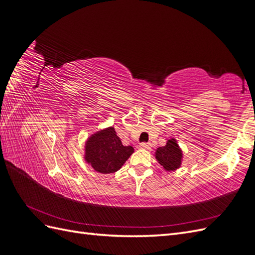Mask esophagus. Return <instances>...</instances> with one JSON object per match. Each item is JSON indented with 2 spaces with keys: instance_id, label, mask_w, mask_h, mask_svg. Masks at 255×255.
Listing matches in <instances>:
<instances>
[{
  "instance_id": "obj_1",
  "label": "esophagus",
  "mask_w": 255,
  "mask_h": 255,
  "mask_svg": "<svg viewBox=\"0 0 255 255\" xmlns=\"http://www.w3.org/2000/svg\"><path fill=\"white\" fill-rule=\"evenodd\" d=\"M140 148H141V149H143V150H149V149L151 148V145H150V143H145V142H143V143H141V144H140Z\"/></svg>"
}]
</instances>
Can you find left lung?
<instances>
[{
  "label": "left lung",
  "mask_w": 255,
  "mask_h": 255,
  "mask_svg": "<svg viewBox=\"0 0 255 255\" xmlns=\"http://www.w3.org/2000/svg\"><path fill=\"white\" fill-rule=\"evenodd\" d=\"M154 155L158 164L168 172L175 171L182 165L183 151L174 138H170L164 146L157 148Z\"/></svg>",
  "instance_id": "left-lung-1"
}]
</instances>
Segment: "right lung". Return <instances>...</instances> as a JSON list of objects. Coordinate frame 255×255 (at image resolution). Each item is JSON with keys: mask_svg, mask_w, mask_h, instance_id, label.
<instances>
[{"mask_svg": "<svg viewBox=\"0 0 255 255\" xmlns=\"http://www.w3.org/2000/svg\"><path fill=\"white\" fill-rule=\"evenodd\" d=\"M133 153V146L123 145L114 127H109L97 130L85 141L84 159L95 171L107 174L118 171Z\"/></svg>", "mask_w": 255, "mask_h": 255, "instance_id": "right-lung-1", "label": "right lung"}]
</instances>
